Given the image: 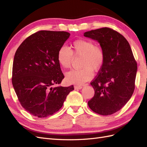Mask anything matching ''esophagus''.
Instances as JSON below:
<instances>
[{"label":"esophagus","instance_id":"34e87169","mask_svg":"<svg viewBox=\"0 0 147 147\" xmlns=\"http://www.w3.org/2000/svg\"><path fill=\"white\" fill-rule=\"evenodd\" d=\"M74 88H75V90H81V89L82 88V86H74Z\"/></svg>","mask_w":147,"mask_h":147}]
</instances>
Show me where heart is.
Segmentation results:
<instances>
[{
	"mask_svg": "<svg viewBox=\"0 0 147 147\" xmlns=\"http://www.w3.org/2000/svg\"><path fill=\"white\" fill-rule=\"evenodd\" d=\"M73 51L66 46H62L57 52V59L64 69L69 68L75 55L82 56V67L79 70H72L65 74L66 82L76 85H82L92 78V70L98 71L103 65L105 53L102 49L95 46V43L87 39H78L72 43Z\"/></svg>",
	"mask_w": 147,
	"mask_h": 147,
	"instance_id": "b5f03b06",
	"label": "heart"
}]
</instances>
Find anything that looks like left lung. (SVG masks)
I'll list each match as a JSON object with an SVG mask.
<instances>
[{
  "label": "left lung",
  "instance_id": "obj_1",
  "mask_svg": "<svg viewBox=\"0 0 147 147\" xmlns=\"http://www.w3.org/2000/svg\"><path fill=\"white\" fill-rule=\"evenodd\" d=\"M84 36L96 40L105 53L104 64L91 83L94 96L88 106L98 114L112 115L122 109L134 92L137 63L129 43L117 31L103 28L88 31Z\"/></svg>",
  "mask_w": 147,
  "mask_h": 147
}]
</instances>
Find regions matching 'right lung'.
Wrapping results in <instances>:
<instances>
[{
	"label": "right lung",
	"instance_id": "1",
	"mask_svg": "<svg viewBox=\"0 0 147 147\" xmlns=\"http://www.w3.org/2000/svg\"><path fill=\"white\" fill-rule=\"evenodd\" d=\"M70 37L64 31L40 30L30 35L17 49L12 84L22 107L30 114L45 118L57 112L74 86L53 87L64 78L57 59Z\"/></svg>",
	"mask_w": 147,
	"mask_h": 147
}]
</instances>
